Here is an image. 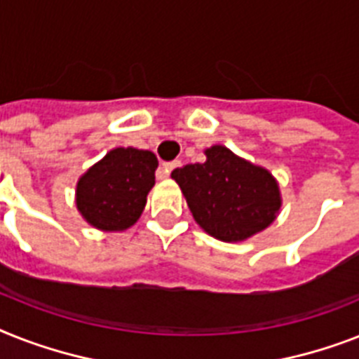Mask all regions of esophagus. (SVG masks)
<instances>
[{"label": "esophagus", "mask_w": 359, "mask_h": 359, "mask_svg": "<svg viewBox=\"0 0 359 359\" xmlns=\"http://www.w3.org/2000/svg\"><path fill=\"white\" fill-rule=\"evenodd\" d=\"M179 164H180V160H173V162H164V164H162V170H164L165 175H170L171 171H173Z\"/></svg>", "instance_id": "34e87169"}]
</instances>
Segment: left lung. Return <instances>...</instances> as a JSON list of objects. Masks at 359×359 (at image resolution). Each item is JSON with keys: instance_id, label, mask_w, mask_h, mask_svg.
<instances>
[{"instance_id": "8db88e82", "label": "left lung", "mask_w": 359, "mask_h": 359, "mask_svg": "<svg viewBox=\"0 0 359 359\" xmlns=\"http://www.w3.org/2000/svg\"><path fill=\"white\" fill-rule=\"evenodd\" d=\"M205 154L203 164H188L171 173L197 225L229 243L267 229L282 206L275 177L223 145H212Z\"/></svg>"}]
</instances>
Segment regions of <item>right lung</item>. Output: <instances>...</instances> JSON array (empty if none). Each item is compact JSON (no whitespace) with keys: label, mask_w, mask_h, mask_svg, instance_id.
<instances>
[{"label":"right lung","mask_w":359,"mask_h":359,"mask_svg":"<svg viewBox=\"0 0 359 359\" xmlns=\"http://www.w3.org/2000/svg\"><path fill=\"white\" fill-rule=\"evenodd\" d=\"M158 160L151 151L116 147L79 179L75 205L90 225L104 232L133 226L154 186Z\"/></svg>","instance_id":"add662e5"}]
</instances>
